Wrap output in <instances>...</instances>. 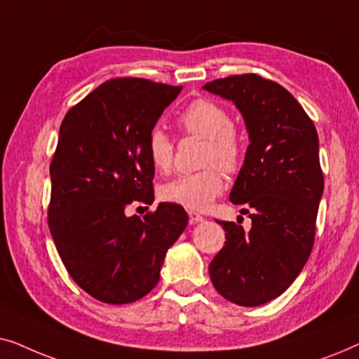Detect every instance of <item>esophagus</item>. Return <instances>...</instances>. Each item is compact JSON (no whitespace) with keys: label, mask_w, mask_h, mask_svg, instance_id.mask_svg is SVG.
<instances>
[{"label":"esophagus","mask_w":359,"mask_h":359,"mask_svg":"<svg viewBox=\"0 0 359 359\" xmlns=\"http://www.w3.org/2000/svg\"><path fill=\"white\" fill-rule=\"evenodd\" d=\"M204 220V217L201 214H198V212H193V210H191L189 212V224H199V222H203Z\"/></svg>","instance_id":"1"}]
</instances>
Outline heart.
Masks as SVG:
<instances>
[{"label":"heart","mask_w":359,"mask_h":359,"mask_svg":"<svg viewBox=\"0 0 359 359\" xmlns=\"http://www.w3.org/2000/svg\"><path fill=\"white\" fill-rule=\"evenodd\" d=\"M178 124L186 134L203 137L204 170L183 175L160 188V198L166 203L183 205L189 210L208 209L225 188V173H235L242 165L243 142L232 126L229 111L212 100H196L181 112ZM147 155L160 173H168L173 166L175 145L161 129H154L147 139Z\"/></svg>","instance_id":"1"}]
</instances>
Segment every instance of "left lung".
<instances>
[{"label": "left lung", "mask_w": 359, "mask_h": 359, "mask_svg": "<svg viewBox=\"0 0 359 359\" xmlns=\"http://www.w3.org/2000/svg\"><path fill=\"white\" fill-rule=\"evenodd\" d=\"M203 88L237 106L250 139L230 201L245 205L252 229L219 222L225 245L209 264L210 281L227 301L257 307L281 296L312 252L323 193L317 130L286 88L255 73Z\"/></svg>", "instance_id": "left-lung-1"}]
</instances>
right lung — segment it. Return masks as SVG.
<instances>
[{
    "label": "right lung",
    "mask_w": 359,
    "mask_h": 359,
    "mask_svg": "<svg viewBox=\"0 0 359 359\" xmlns=\"http://www.w3.org/2000/svg\"><path fill=\"white\" fill-rule=\"evenodd\" d=\"M183 86L114 78L62 121L50 163L48 229L67 271L97 301L129 304L156 286L165 255L188 225L178 204L127 217L154 203L147 139Z\"/></svg>",
    "instance_id": "obj_1"
}]
</instances>
